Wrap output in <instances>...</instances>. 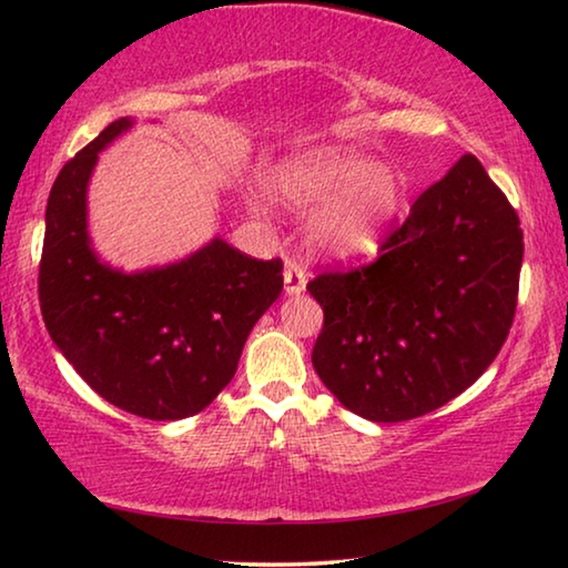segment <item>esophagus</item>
I'll return each instance as SVG.
<instances>
[{
  "mask_svg": "<svg viewBox=\"0 0 568 568\" xmlns=\"http://www.w3.org/2000/svg\"><path fill=\"white\" fill-rule=\"evenodd\" d=\"M285 293L287 295H301L307 285V273L301 261H295V257H287L285 261Z\"/></svg>",
  "mask_w": 568,
  "mask_h": 568,
  "instance_id": "34e87169",
  "label": "esophagus"
}]
</instances>
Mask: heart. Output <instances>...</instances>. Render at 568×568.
Segmentation results:
<instances>
[{"mask_svg":"<svg viewBox=\"0 0 568 568\" xmlns=\"http://www.w3.org/2000/svg\"><path fill=\"white\" fill-rule=\"evenodd\" d=\"M271 190L293 207L325 210L313 237L335 257L373 253L398 205L396 178L371 158L343 148L287 158L273 170Z\"/></svg>","mask_w":568,"mask_h":568,"instance_id":"obj_1","label":"heart"}]
</instances>
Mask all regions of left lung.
<instances>
[{"mask_svg":"<svg viewBox=\"0 0 568 568\" xmlns=\"http://www.w3.org/2000/svg\"><path fill=\"white\" fill-rule=\"evenodd\" d=\"M524 233L474 155L410 205L376 261L307 283L323 307L313 368L376 423L446 406L480 378L511 331Z\"/></svg>","mask_w":568,"mask_h":568,"instance_id":"1","label":"left lung"}]
</instances>
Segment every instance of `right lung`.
Masks as SVG:
<instances>
[{"mask_svg": "<svg viewBox=\"0 0 568 568\" xmlns=\"http://www.w3.org/2000/svg\"><path fill=\"white\" fill-rule=\"evenodd\" d=\"M120 118L64 162L47 200L40 307L47 331L100 396L132 416H195L233 381L257 318L283 291V261H257L225 240L187 261L124 275L94 257L88 180Z\"/></svg>", "mask_w": 568, "mask_h": 568, "instance_id": "obj_1", "label": "right lung"}]
</instances>
